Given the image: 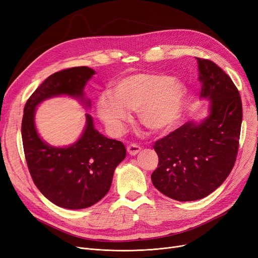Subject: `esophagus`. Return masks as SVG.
<instances>
[{
    "label": "esophagus",
    "mask_w": 258,
    "mask_h": 258,
    "mask_svg": "<svg viewBox=\"0 0 258 258\" xmlns=\"http://www.w3.org/2000/svg\"><path fill=\"white\" fill-rule=\"evenodd\" d=\"M126 150H127V153L131 156H135V155H137L141 151V147L138 144H136V143H132V144L127 145Z\"/></svg>",
    "instance_id": "34e87169"
}]
</instances>
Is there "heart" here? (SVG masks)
Instances as JSON below:
<instances>
[{
  "label": "heart",
  "mask_w": 258,
  "mask_h": 258,
  "mask_svg": "<svg viewBox=\"0 0 258 258\" xmlns=\"http://www.w3.org/2000/svg\"><path fill=\"white\" fill-rule=\"evenodd\" d=\"M186 87L175 77L157 73H138L120 79L112 92H104L97 112L105 125L118 133L138 111L141 123L154 132L171 128L180 119L186 99Z\"/></svg>",
  "instance_id": "b5f03b06"
}]
</instances>
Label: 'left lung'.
I'll list each match as a JSON object with an SVG mask.
<instances>
[{
  "mask_svg": "<svg viewBox=\"0 0 258 258\" xmlns=\"http://www.w3.org/2000/svg\"><path fill=\"white\" fill-rule=\"evenodd\" d=\"M202 98L210 100V114L201 123L186 122L154 148L159 164L154 186L173 200L207 197L231 172L239 144L242 105L232 79L213 61L196 57Z\"/></svg>",
  "mask_w": 258,
  "mask_h": 258,
  "instance_id": "1",
  "label": "left lung"
}]
</instances>
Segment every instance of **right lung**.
I'll list each match as a JSON object with an SVG mask.
<instances>
[{"label": "right lung", "instance_id": "1", "mask_svg": "<svg viewBox=\"0 0 258 258\" xmlns=\"http://www.w3.org/2000/svg\"><path fill=\"white\" fill-rule=\"evenodd\" d=\"M94 74L88 67L54 73L32 93L24 107L22 139L31 178L40 192L62 208L83 209L96 204L110 190L114 170L126 156L123 143L99 134L89 114L84 134L71 146H50L36 132V105L58 95L83 98L87 81ZM87 103L90 105V100Z\"/></svg>", "mask_w": 258, "mask_h": 258}]
</instances>
